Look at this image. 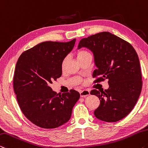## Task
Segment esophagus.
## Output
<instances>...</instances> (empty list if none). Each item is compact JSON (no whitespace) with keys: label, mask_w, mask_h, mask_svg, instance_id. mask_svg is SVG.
Masks as SVG:
<instances>
[{"label":"esophagus","mask_w":148,"mask_h":148,"mask_svg":"<svg viewBox=\"0 0 148 148\" xmlns=\"http://www.w3.org/2000/svg\"><path fill=\"white\" fill-rule=\"evenodd\" d=\"M90 95V92L87 90H83L80 92V96L81 97H85Z\"/></svg>","instance_id":"1"}]
</instances>
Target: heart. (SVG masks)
Segmentation results:
<instances>
[{
	"instance_id": "1",
	"label": "heart",
	"mask_w": 148,
	"mask_h": 148,
	"mask_svg": "<svg viewBox=\"0 0 148 148\" xmlns=\"http://www.w3.org/2000/svg\"><path fill=\"white\" fill-rule=\"evenodd\" d=\"M88 54H90L88 52L86 51V50H80V51H79L78 53H77V58H78V59H80V58H83L84 56L88 55ZM66 61H67V58H65L62 62V67L64 66L65 63H66Z\"/></svg>"
}]
</instances>
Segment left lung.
Listing matches in <instances>:
<instances>
[{
  "label": "left lung",
  "instance_id": "left-lung-1",
  "mask_svg": "<svg viewBox=\"0 0 148 148\" xmlns=\"http://www.w3.org/2000/svg\"><path fill=\"white\" fill-rule=\"evenodd\" d=\"M93 53L97 67L95 83L108 80L105 90L90 92L100 100L94 111L96 118L106 122L122 119L132 110L141 93L142 81L139 58L132 46L110 32H101L80 40L78 48Z\"/></svg>",
  "mask_w": 148,
  "mask_h": 148
}]
</instances>
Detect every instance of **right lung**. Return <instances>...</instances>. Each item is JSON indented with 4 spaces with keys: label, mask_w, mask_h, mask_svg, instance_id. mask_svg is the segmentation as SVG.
Listing matches in <instances>:
<instances>
[{
    "label": "right lung",
    "mask_w": 148,
    "mask_h": 148,
    "mask_svg": "<svg viewBox=\"0 0 148 148\" xmlns=\"http://www.w3.org/2000/svg\"><path fill=\"white\" fill-rule=\"evenodd\" d=\"M76 39L67 42L46 41L26 50L18 58L14 90L23 115L38 127L54 129L70 119L80 98L78 92L57 94L50 84L62 74V62Z\"/></svg>",
    "instance_id": "add662e5"
}]
</instances>
